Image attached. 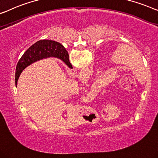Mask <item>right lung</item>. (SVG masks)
<instances>
[{"label": "right lung", "instance_id": "obj_1", "mask_svg": "<svg viewBox=\"0 0 158 158\" xmlns=\"http://www.w3.org/2000/svg\"><path fill=\"white\" fill-rule=\"evenodd\" d=\"M50 57L60 59L70 69L73 68L68 52L63 45L54 40H40L31 45L18 60L15 72V85H17L20 75L25 68L36 61Z\"/></svg>", "mask_w": 158, "mask_h": 158}]
</instances>
